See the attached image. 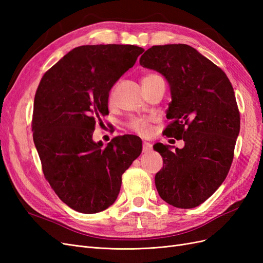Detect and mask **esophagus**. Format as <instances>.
Returning <instances> with one entry per match:
<instances>
[{"label":"esophagus","instance_id":"esophagus-1","mask_svg":"<svg viewBox=\"0 0 263 263\" xmlns=\"http://www.w3.org/2000/svg\"><path fill=\"white\" fill-rule=\"evenodd\" d=\"M151 149H153V147H151V145L149 144L148 141L142 142V153L148 154V153H150Z\"/></svg>","mask_w":263,"mask_h":263}]
</instances>
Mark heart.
<instances>
[{"mask_svg":"<svg viewBox=\"0 0 263 263\" xmlns=\"http://www.w3.org/2000/svg\"><path fill=\"white\" fill-rule=\"evenodd\" d=\"M161 78L160 76L151 73L145 77L144 80H151V79H157ZM129 128L134 132H136L140 135H146L149 133V119L147 118H134L129 123Z\"/></svg>","mask_w":263,"mask_h":263,"instance_id":"heart-1","label":"heart"}]
</instances>
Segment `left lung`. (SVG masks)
Instances as JSON below:
<instances>
[{"instance_id":"1","label":"left lung","mask_w":263,"mask_h":263,"mask_svg":"<svg viewBox=\"0 0 263 263\" xmlns=\"http://www.w3.org/2000/svg\"><path fill=\"white\" fill-rule=\"evenodd\" d=\"M139 63L168 81L171 123L163 134L184 141L176 150L154 146L163 159L155 177L157 191L174 208H196L221 185L233 162L240 129L233 85L224 71L184 44L153 46Z\"/></svg>"}]
</instances>
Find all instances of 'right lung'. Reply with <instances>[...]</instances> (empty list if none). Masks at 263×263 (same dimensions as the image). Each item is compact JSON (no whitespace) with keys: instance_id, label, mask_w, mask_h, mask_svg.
<instances>
[{"instance_id":"add662e5","label":"right lung","mask_w":263,"mask_h":263,"mask_svg":"<svg viewBox=\"0 0 263 263\" xmlns=\"http://www.w3.org/2000/svg\"><path fill=\"white\" fill-rule=\"evenodd\" d=\"M144 52L134 45H86L69 51L44 74L34 101V144L54 193L72 210L94 214L118 196L123 173L141 154V139L115 137L102 148L92 138L108 94Z\"/></svg>"}]
</instances>
